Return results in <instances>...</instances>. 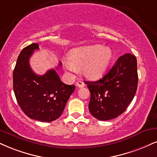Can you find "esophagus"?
I'll return each mask as SVG.
<instances>
[{
  "instance_id": "34e87169",
  "label": "esophagus",
  "mask_w": 157,
  "mask_h": 157,
  "mask_svg": "<svg viewBox=\"0 0 157 157\" xmlns=\"http://www.w3.org/2000/svg\"><path fill=\"white\" fill-rule=\"evenodd\" d=\"M76 86L77 87H79V88H82V87H85V86H86V84L84 83L82 81H77V83H76Z\"/></svg>"
}]
</instances>
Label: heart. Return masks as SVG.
<instances>
[{
    "mask_svg": "<svg viewBox=\"0 0 157 157\" xmlns=\"http://www.w3.org/2000/svg\"><path fill=\"white\" fill-rule=\"evenodd\" d=\"M112 51L101 45H90L75 48L69 54V61L65 63L68 70L75 71L83 67L87 77L97 80L103 76L112 59Z\"/></svg>",
    "mask_w": 157,
    "mask_h": 157,
    "instance_id": "obj_1",
    "label": "heart"
}]
</instances>
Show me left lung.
I'll use <instances>...</instances> for the list:
<instances>
[{
	"mask_svg": "<svg viewBox=\"0 0 157 157\" xmlns=\"http://www.w3.org/2000/svg\"><path fill=\"white\" fill-rule=\"evenodd\" d=\"M137 82V58L132 54H124L102 78L86 82L90 92V113L100 121L119 116L132 101Z\"/></svg>",
	"mask_w": 157,
	"mask_h": 157,
	"instance_id": "obj_1",
	"label": "left lung"
}]
</instances>
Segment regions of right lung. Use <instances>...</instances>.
I'll list each match as a JSON object with an SVG mask.
<instances>
[{
    "label": "right lung",
    "mask_w": 157,
    "mask_h": 157,
    "mask_svg": "<svg viewBox=\"0 0 157 157\" xmlns=\"http://www.w3.org/2000/svg\"><path fill=\"white\" fill-rule=\"evenodd\" d=\"M39 49V44L33 43L19 55L13 71V89L26 116L41 122H51L61 116L75 86L61 82L56 69H50L41 76L33 72L29 59Z\"/></svg>",
    "instance_id": "right-lung-1"
}]
</instances>
